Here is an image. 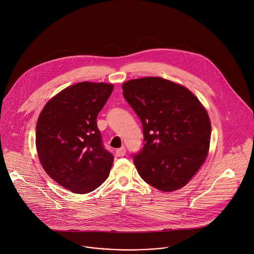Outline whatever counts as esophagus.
I'll list each match as a JSON object with an SVG mask.
<instances>
[{"instance_id":"1","label":"esophagus","mask_w":254,"mask_h":254,"mask_svg":"<svg viewBox=\"0 0 254 254\" xmlns=\"http://www.w3.org/2000/svg\"><path fill=\"white\" fill-rule=\"evenodd\" d=\"M116 153L117 156H124L126 154V149L124 147L118 148V149H116Z\"/></svg>"}]
</instances>
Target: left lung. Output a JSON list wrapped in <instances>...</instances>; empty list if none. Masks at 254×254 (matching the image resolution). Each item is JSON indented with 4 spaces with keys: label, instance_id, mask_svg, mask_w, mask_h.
<instances>
[{
    "label": "left lung",
    "instance_id": "obj_1",
    "mask_svg": "<svg viewBox=\"0 0 254 254\" xmlns=\"http://www.w3.org/2000/svg\"><path fill=\"white\" fill-rule=\"evenodd\" d=\"M122 89L142 124L144 144L132 155L140 178L165 192L184 187L208 156L206 109L186 87L162 77L131 79Z\"/></svg>",
    "mask_w": 254,
    "mask_h": 254
}]
</instances>
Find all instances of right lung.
I'll use <instances>...</instances> for the list:
<instances>
[{
	"instance_id": "add662e5",
	"label": "right lung",
	"mask_w": 254,
	"mask_h": 254,
	"mask_svg": "<svg viewBox=\"0 0 254 254\" xmlns=\"http://www.w3.org/2000/svg\"><path fill=\"white\" fill-rule=\"evenodd\" d=\"M114 90L103 82H79L47 102L37 122L36 146L46 174L77 194L109 177L114 156L103 144L97 116Z\"/></svg>"
}]
</instances>
